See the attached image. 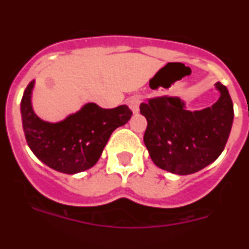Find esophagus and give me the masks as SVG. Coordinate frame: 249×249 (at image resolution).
Wrapping results in <instances>:
<instances>
[{"instance_id": "obj_1", "label": "esophagus", "mask_w": 249, "mask_h": 249, "mask_svg": "<svg viewBox=\"0 0 249 249\" xmlns=\"http://www.w3.org/2000/svg\"><path fill=\"white\" fill-rule=\"evenodd\" d=\"M141 101H142V97H141V96H133V97L129 98L128 102H127L129 106V108L132 109L133 113H138V111H140Z\"/></svg>"}]
</instances>
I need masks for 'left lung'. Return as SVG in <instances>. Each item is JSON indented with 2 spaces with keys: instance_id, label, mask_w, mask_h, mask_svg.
<instances>
[{
  "instance_id": "8db88e82",
  "label": "left lung",
  "mask_w": 249,
  "mask_h": 249,
  "mask_svg": "<svg viewBox=\"0 0 249 249\" xmlns=\"http://www.w3.org/2000/svg\"><path fill=\"white\" fill-rule=\"evenodd\" d=\"M218 101L188 111L179 97L149 98L140 111L147 120L144 144L153 163L175 175H192L214 162L226 147L233 123L228 89L215 83Z\"/></svg>"
}]
</instances>
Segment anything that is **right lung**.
Wrapping results in <instances>:
<instances>
[{"label": "right lung", "mask_w": 249, "mask_h": 249, "mask_svg": "<svg viewBox=\"0 0 249 249\" xmlns=\"http://www.w3.org/2000/svg\"><path fill=\"white\" fill-rule=\"evenodd\" d=\"M35 81L28 83L21 101L22 126L28 147L46 166L74 175L97 163L112 132L126 124L132 111L126 105L101 108L86 103L82 108L56 123L46 122L32 108Z\"/></svg>", "instance_id": "right-lung-1"}]
</instances>
